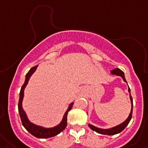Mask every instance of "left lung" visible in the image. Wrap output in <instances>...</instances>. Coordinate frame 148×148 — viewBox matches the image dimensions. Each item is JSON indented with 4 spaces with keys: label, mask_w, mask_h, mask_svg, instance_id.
I'll list each match as a JSON object with an SVG mask.
<instances>
[{
    "label": "left lung",
    "mask_w": 148,
    "mask_h": 148,
    "mask_svg": "<svg viewBox=\"0 0 148 148\" xmlns=\"http://www.w3.org/2000/svg\"><path fill=\"white\" fill-rule=\"evenodd\" d=\"M111 74H113V75H117L121 77L123 79L124 82L127 83V80L125 79V77H124V73L122 71L121 69H115L114 70L111 71ZM128 92L130 93V101H131V104H132V107H131V111L130 113L129 116L125 121H124L123 123L120 124L119 125H117L115 127H113L111 128H108V129H102V128H98L97 127H95V126L92 125V124H88V127H89L92 130L95 131L97 133H101V134H103V135H108V136H112V135H115L118 134V133H121V131L124 130L125 129V127L127 126L129 124V122L130 121L131 119H132V114H133V98L131 97L130 95V88H128Z\"/></svg>",
    "instance_id": "obj_1"
}]
</instances>
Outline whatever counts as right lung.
I'll return each mask as SVG.
<instances>
[{
    "label": "right lung",
    "instance_id": "obj_1",
    "mask_svg": "<svg viewBox=\"0 0 148 148\" xmlns=\"http://www.w3.org/2000/svg\"><path fill=\"white\" fill-rule=\"evenodd\" d=\"M37 66H38V65H37ZM37 66L33 67V68L30 69V70L28 71L27 74H26L25 81H24V83L23 84L22 86H21L20 94H19V101L18 105V112L19 115H20L21 120V122H22V125L24 126V128H25L30 134H32L33 136H34L35 137L38 138H47L58 135L59 133H61L62 131H63L64 130H65V128L67 126V115H68V112L71 110L74 103H71L70 104H69L68 110H66V112H65V114H64L62 121L60 122L58 125L55 126L53 127H44L36 125V124H33V123L29 121L27 116L26 112H25L24 110H23L22 101L23 98H24V88L27 86L28 81H29V78H30V77L32 76V74L35 72L36 70Z\"/></svg>",
    "mask_w": 148,
    "mask_h": 148
}]
</instances>
